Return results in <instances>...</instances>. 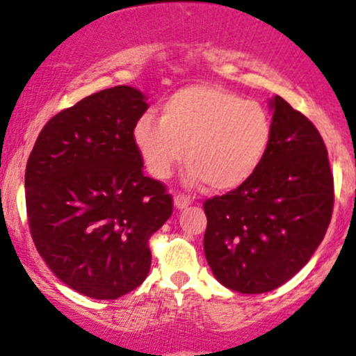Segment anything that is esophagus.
<instances>
[{
	"label": "esophagus",
	"instance_id": "1",
	"mask_svg": "<svg viewBox=\"0 0 356 356\" xmlns=\"http://www.w3.org/2000/svg\"><path fill=\"white\" fill-rule=\"evenodd\" d=\"M173 202H175V207H177L178 210L186 209L190 204H192V200H190V197H186V195H177Z\"/></svg>",
	"mask_w": 356,
	"mask_h": 356
}]
</instances>
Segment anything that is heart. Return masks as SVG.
Returning a JSON list of instances; mask_svg holds the SVG:
<instances>
[{
  "label": "heart",
  "instance_id": "obj_1",
  "mask_svg": "<svg viewBox=\"0 0 356 356\" xmlns=\"http://www.w3.org/2000/svg\"><path fill=\"white\" fill-rule=\"evenodd\" d=\"M273 139L270 113L219 85H190L161 105V118L144 113L132 127V143L147 173L171 177L183 161L188 185L231 192L250 181L268 154Z\"/></svg>",
  "mask_w": 356,
  "mask_h": 356
}]
</instances>
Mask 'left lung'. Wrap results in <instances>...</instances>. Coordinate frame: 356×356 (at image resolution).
<instances>
[{"label": "left lung", "mask_w": 356, "mask_h": 356, "mask_svg": "<svg viewBox=\"0 0 356 356\" xmlns=\"http://www.w3.org/2000/svg\"><path fill=\"white\" fill-rule=\"evenodd\" d=\"M273 139L250 181L204 204V251L213 277L241 293H265L307 265L332 213V173L321 134L273 97Z\"/></svg>", "instance_id": "left-lung-1"}]
</instances>
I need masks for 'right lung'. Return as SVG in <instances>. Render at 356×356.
Masks as SVG:
<instances>
[{"label": "right lung", "instance_id": "1", "mask_svg": "<svg viewBox=\"0 0 356 356\" xmlns=\"http://www.w3.org/2000/svg\"><path fill=\"white\" fill-rule=\"evenodd\" d=\"M146 100L125 85L83 98L45 124L26 163L37 251L63 284L91 299H118L146 280L147 241L173 212L132 143Z\"/></svg>", "mask_w": 356, "mask_h": 356}]
</instances>
